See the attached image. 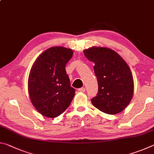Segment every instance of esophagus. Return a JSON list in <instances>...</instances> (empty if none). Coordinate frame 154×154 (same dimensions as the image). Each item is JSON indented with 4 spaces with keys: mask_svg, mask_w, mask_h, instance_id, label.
Here are the masks:
<instances>
[{
    "mask_svg": "<svg viewBox=\"0 0 154 154\" xmlns=\"http://www.w3.org/2000/svg\"><path fill=\"white\" fill-rule=\"evenodd\" d=\"M78 91H79V92H84L85 91V88H79V89H78Z\"/></svg>",
    "mask_w": 154,
    "mask_h": 154,
    "instance_id": "obj_1",
    "label": "esophagus"
}]
</instances>
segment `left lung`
Segmentation results:
<instances>
[{"label":"left lung","instance_id":"obj_1","mask_svg":"<svg viewBox=\"0 0 154 154\" xmlns=\"http://www.w3.org/2000/svg\"><path fill=\"white\" fill-rule=\"evenodd\" d=\"M85 56L94 63L98 83V94L91 100L100 111L117 114L129 105L134 94V80L130 67L113 49L93 46L83 50Z\"/></svg>","mask_w":154,"mask_h":154}]
</instances>
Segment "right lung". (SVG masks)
Here are the masks:
<instances>
[{"label": "right lung", "mask_w": 154, "mask_h": 154, "mask_svg": "<svg viewBox=\"0 0 154 154\" xmlns=\"http://www.w3.org/2000/svg\"><path fill=\"white\" fill-rule=\"evenodd\" d=\"M73 50L64 47H51L37 57L31 67L28 80L30 101L43 116L54 118L66 110L73 98L65 66Z\"/></svg>", "instance_id": "obj_1"}]
</instances>
